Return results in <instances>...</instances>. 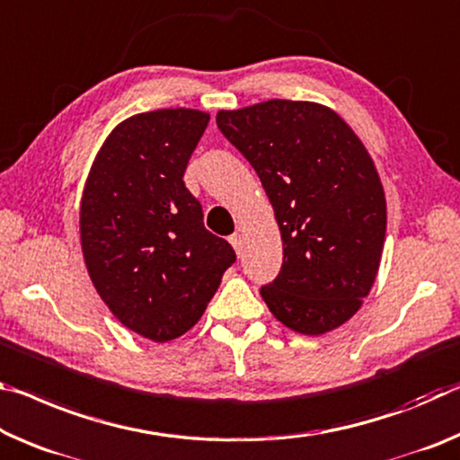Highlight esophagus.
<instances>
[{"mask_svg": "<svg viewBox=\"0 0 460 460\" xmlns=\"http://www.w3.org/2000/svg\"><path fill=\"white\" fill-rule=\"evenodd\" d=\"M229 242H231V245H233V250H235L237 253H242L243 242H242V235H239V233H233V235L229 237Z\"/></svg>", "mask_w": 460, "mask_h": 460, "instance_id": "obj_1", "label": "esophagus"}]
</instances>
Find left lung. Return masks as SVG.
I'll use <instances>...</instances> for the list:
<instances>
[{
  "label": "left lung",
  "instance_id": "8db88e82",
  "mask_svg": "<svg viewBox=\"0 0 460 460\" xmlns=\"http://www.w3.org/2000/svg\"><path fill=\"white\" fill-rule=\"evenodd\" d=\"M217 127L256 170L280 229V272L260 288L268 309L305 335L346 323L370 293L387 231L360 138L330 108L293 100L221 111Z\"/></svg>",
  "mask_w": 460,
  "mask_h": 460
}]
</instances>
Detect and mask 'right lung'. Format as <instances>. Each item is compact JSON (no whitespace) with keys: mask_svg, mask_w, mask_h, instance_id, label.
<instances>
[{"mask_svg":"<svg viewBox=\"0 0 460 460\" xmlns=\"http://www.w3.org/2000/svg\"><path fill=\"white\" fill-rule=\"evenodd\" d=\"M210 116L167 108L120 122L102 145L82 199V250L102 301L153 341L202 317L235 252L207 231L184 184Z\"/></svg>","mask_w":460,"mask_h":460,"instance_id":"1","label":"right lung"}]
</instances>
